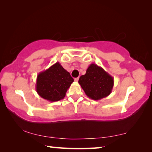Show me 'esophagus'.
<instances>
[{"label": "esophagus", "mask_w": 152, "mask_h": 152, "mask_svg": "<svg viewBox=\"0 0 152 152\" xmlns=\"http://www.w3.org/2000/svg\"><path fill=\"white\" fill-rule=\"evenodd\" d=\"M78 80H79V78H78H78H74V80H75L76 82H78Z\"/></svg>", "instance_id": "1"}]
</instances>
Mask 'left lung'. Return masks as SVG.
Here are the masks:
<instances>
[{
  "label": "left lung",
  "instance_id": "1",
  "mask_svg": "<svg viewBox=\"0 0 152 152\" xmlns=\"http://www.w3.org/2000/svg\"><path fill=\"white\" fill-rule=\"evenodd\" d=\"M78 83L87 96L98 101L111 93L114 80L101 67L91 64L86 74L80 77Z\"/></svg>",
  "mask_w": 152,
  "mask_h": 152
}]
</instances>
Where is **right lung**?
I'll return each mask as SVG.
<instances>
[{
  "label": "right lung",
  "instance_id": "obj_1",
  "mask_svg": "<svg viewBox=\"0 0 152 152\" xmlns=\"http://www.w3.org/2000/svg\"><path fill=\"white\" fill-rule=\"evenodd\" d=\"M73 82L70 73L60 63L56 62L38 74L36 91L41 97L48 101H58L65 97Z\"/></svg>",
  "mask_w": 152,
  "mask_h": 152
}]
</instances>
